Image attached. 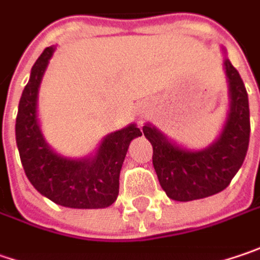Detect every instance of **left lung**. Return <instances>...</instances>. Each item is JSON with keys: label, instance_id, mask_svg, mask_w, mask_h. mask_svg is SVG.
Segmentation results:
<instances>
[{"label": "left lung", "instance_id": "1", "mask_svg": "<svg viewBox=\"0 0 260 260\" xmlns=\"http://www.w3.org/2000/svg\"><path fill=\"white\" fill-rule=\"evenodd\" d=\"M231 107L218 140L208 149L190 152L167 140L156 128L145 125L152 143V162L159 184L173 201L188 202L216 194L228 187L246 158L250 139L249 98L234 66L225 59Z\"/></svg>", "mask_w": 260, "mask_h": 260}]
</instances>
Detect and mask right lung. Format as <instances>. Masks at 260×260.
Returning a JSON list of instances; mask_svg holds the SVG:
<instances>
[{
  "mask_svg": "<svg viewBox=\"0 0 260 260\" xmlns=\"http://www.w3.org/2000/svg\"><path fill=\"white\" fill-rule=\"evenodd\" d=\"M54 48L48 46L33 64L30 79L19 102L16 142L21 165L32 186L54 203L77 209H101L112 205L120 188V171L130 142L142 136L130 124L111 133L90 159H67L45 143L36 118V99Z\"/></svg>",
  "mask_w": 260,
  "mask_h": 260,
  "instance_id": "1",
  "label": "right lung"
}]
</instances>
